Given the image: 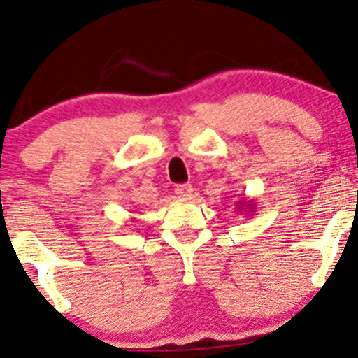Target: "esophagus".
Listing matches in <instances>:
<instances>
[{"label":"esophagus","instance_id":"34e87169","mask_svg":"<svg viewBox=\"0 0 358 358\" xmlns=\"http://www.w3.org/2000/svg\"><path fill=\"white\" fill-rule=\"evenodd\" d=\"M192 192H194V188H192L190 183H182V185L175 187V194L178 195L180 199H190Z\"/></svg>","mask_w":358,"mask_h":358}]
</instances>
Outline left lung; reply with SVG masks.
Instances as JSON below:
<instances>
[{"label": "left lung", "instance_id": "left-lung-1", "mask_svg": "<svg viewBox=\"0 0 358 358\" xmlns=\"http://www.w3.org/2000/svg\"><path fill=\"white\" fill-rule=\"evenodd\" d=\"M255 200H248V199H241L238 200V210L239 212H245V214H251V212H255Z\"/></svg>", "mask_w": 358, "mask_h": 358}]
</instances>
